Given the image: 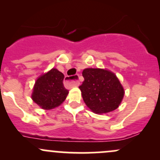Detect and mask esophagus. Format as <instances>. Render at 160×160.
Masks as SVG:
<instances>
[{"instance_id": "esophagus-1", "label": "esophagus", "mask_w": 160, "mask_h": 160, "mask_svg": "<svg viewBox=\"0 0 160 160\" xmlns=\"http://www.w3.org/2000/svg\"><path fill=\"white\" fill-rule=\"evenodd\" d=\"M74 77H78V75H76L74 76ZM65 82L67 83H70L71 85H72V86H79V84H80V82L78 81L77 80H72V79H71V77H69V76H67V77H65Z\"/></svg>"}]
</instances>
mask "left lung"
Instances as JSON below:
<instances>
[{
  "label": "left lung",
  "instance_id": "obj_1",
  "mask_svg": "<svg viewBox=\"0 0 160 160\" xmlns=\"http://www.w3.org/2000/svg\"><path fill=\"white\" fill-rule=\"evenodd\" d=\"M84 81L79 87L85 104L97 114L118 108L124 97V89L114 73L102 69L88 68L82 72Z\"/></svg>",
  "mask_w": 160,
  "mask_h": 160
}]
</instances>
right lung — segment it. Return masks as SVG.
I'll return each instance as SVG.
<instances>
[{
  "label": "right lung",
  "mask_w": 160,
  "mask_h": 160,
  "mask_svg": "<svg viewBox=\"0 0 160 160\" xmlns=\"http://www.w3.org/2000/svg\"><path fill=\"white\" fill-rule=\"evenodd\" d=\"M64 75L56 69H52L37 79L32 98L34 102L46 110L60 105L69 90L63 85Z\"/></svg>",
  "instance_id": "1"
}]
</instances>
